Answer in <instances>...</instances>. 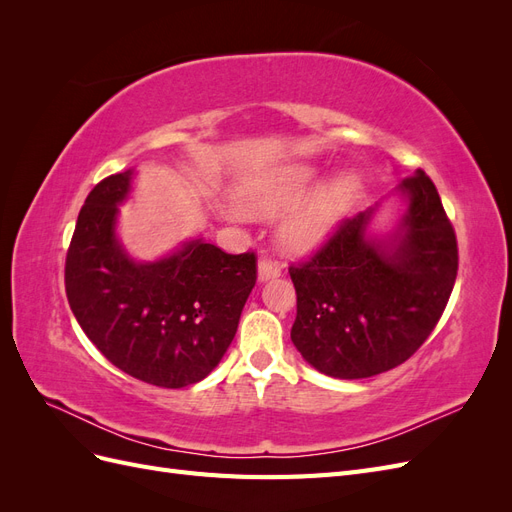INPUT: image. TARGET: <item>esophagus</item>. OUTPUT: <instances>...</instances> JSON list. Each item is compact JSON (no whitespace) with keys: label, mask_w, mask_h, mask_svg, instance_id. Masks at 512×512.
I'll list each match as a JSON object with an SVG mask.
<instances>
[{"label":"esophagus","mask_w":512,"mask_h":512,"mask_svg":"<svg viewBox=\"0 0 512 512\" xmlns=\"http://www.w3.org/2000/svg\"><path fill=\"white\" fill-rule=\"evenodd\" d=\"M280 275H282V267L277 265V262H273L269 258H262L258 262V282H269Z\"/></svg>","instance_id":"1"}]
</instances>
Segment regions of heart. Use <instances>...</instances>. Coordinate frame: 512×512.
Segmentation results:
<instances>
[{"instance_id": "b5f03b06", "label": "heart", "mask_w": 512, "mask_h": 512, "mask_svg": "<svg viewBox=\"0 0 512 512\" xmlns=\"http://www.w3.org/2000/svg\"><path fill=\"white\" fill-rule=\"evenodd\" d=\"M318 179L316 164H284L241 179L235 200L243 213L254 218H273L292 206L277 228V239L284 250L307 254L331 239L363 194V177L356 170H342L315 189Z\"/></svg>"}]
</instances>
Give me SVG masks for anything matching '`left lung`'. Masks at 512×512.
Returning <instances> with one entry per match:
<instances>
[{
	"instance_id": "obj_1",
	"label": "left lung",
	"mask_w": 512,
	"mask_h": 512,
	"mask_svg": "<svg viewBox=\"0 0 512 512\" xmlns=\"http://www.w3.org/2000/svg\"><path fill=\"white\" fill-rule=\"evenodd\" d=\"M391 196L404 209L389 230H376V203L339 226L312 260L290 267V339L324 376L359 380L408 361L453 292L457 239L436 185L416 170Z\"/></svg>"
}]
</instances>
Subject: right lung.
<instances>
[{
	"label": "right lung",
	"mask_w": 512,
	"mask_h": 512,
	"mask_svg": "<svg viewBox=\"0 0 512 512\" xmlns=\"http://www.w3.org/2000/svg\"><path fill=\"white\" fill-rule=\"evenodd\" d=\"M136 168L89 192L66 258L74 318L108 361L132 378L183 389L218 367L256 284V256H232L203 237L156 260L130 256L119 239L121 205Z\"/></svg>",
	"instance_id": "obj_1"
}]
</instances>
